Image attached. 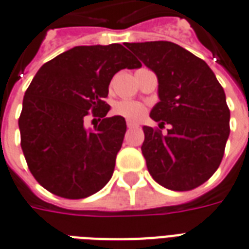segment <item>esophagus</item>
<instances>
[{
  "label": "esophagus",
  "instance_id": "obj_1",
  "mask_svg": "<svg viewBox=\"0 0 249 249\" xmlns=\"http://www.w3.org/2000/svg\"><path fill=\"white\" fill-rule=\"evenodd\" d=\"M126 126H128V128H135L136 126V124H133V123H130V121H128V123H126Z\"/></svg>",
  "mask_w": 249,
  "mask_h": 249
}]
</instances>
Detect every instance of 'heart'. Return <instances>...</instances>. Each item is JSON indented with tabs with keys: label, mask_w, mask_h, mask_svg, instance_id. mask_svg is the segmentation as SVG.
I'll return each instance as SVG.
<instances>
[{
	"label": "heart",
	"mask_w": 249,
	"mask_h": 249,
	"mask_svg": "<svg viewBox=\"0 0 249 249\" xmlns=\"http://www.w3.org/2000/svg\"><path fill=\"white\" fill-rule=\"evenodd\" d=\"M113 112L130 121H140L145 116L146 109L142 104L132 100H121L114 104Z\"/></svg>",
	"instance_id": "obj_1"
}]
</instances>
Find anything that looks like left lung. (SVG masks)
<instances>
[{
	"instance_id": "left-lung-1",
	"label": "left lung",
	"mask_w": 249,
	"mask_h": 249,
	"mask_svg": "<svg viewBox=\"0 0 249 249\" xmlns=\"http://www.w3.org/2000/svg\"><path fill=\"white\" fill-rule=\"evenodd\" d=\"M126 48L156 73L160 101L151 117L171 125L167 135L142 126L141 145L155 181L172 191H191L219 168L228 136L225 93L205 61L169 41L132 42Z\"/></svg>"
}]
</instances>
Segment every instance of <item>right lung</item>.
Listing matches in <instances>:
<instances>
[{
    "mask_svg": "<svg viewBox=\"0 0 249 249\" xmlns=\"http://www.w3.org/2000/svg\"><path fill=\"white\" fill-rule=\"evenodd\" d=\"M120 44L74 46L41 66L26 89L18 126L32 175L49 192L84 198L107 185L123 145L124 117L109 112V84L121 69L140 68ZM103 117L93 131L83 120Z\"/></svg>",
    "mask_w": 249,
    "mask_h": 249,
    "instance_id": "add662e5",
    "label": "right lung"
}]
</instances>
